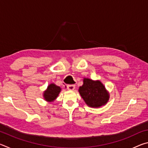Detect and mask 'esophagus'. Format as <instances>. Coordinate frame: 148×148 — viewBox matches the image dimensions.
<instances>
[{"instance_id":"obj_1","label":"esophagus","mask_w":148,"mask_h":148,"mask_svg":"<svg viewBox=\"0 0 148 148\" xmlns=\"http://www.w3.org/2000/svg\"><path fill=\"white\" fill-rule=\"evenodd\" d=\"M74 89H75L74 85H69V86H67V89L69 90V91H73Z\"/></svg>"}]
</instances>
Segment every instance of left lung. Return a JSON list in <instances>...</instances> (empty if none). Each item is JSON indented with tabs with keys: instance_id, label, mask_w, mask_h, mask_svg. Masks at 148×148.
Returning a JSON list of instances; mask_svg holds the SVG:
<instances>
[{
	"instance_id": "8db88e82",
	"label": "left lung",
	"mask_w": 148,
	"mask_h": 148,
	"mask_svg": "<svg viewBox=\"0 0 148 148\" xmlns=\"http://www.w3.org/2000/svg\"><path fill=\"white\" fill-rule=\"evenodd\" d=\"M84 84L79 87L78 91L87 106L100 108L109 101L110 94L100 80H92L84 77Z\"/></svg>"
}]
</instances>
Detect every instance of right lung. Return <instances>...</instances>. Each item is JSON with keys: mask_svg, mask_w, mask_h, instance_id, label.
Masks as SVG:
<instances>
[{"mask_svg": "<svg viewBox=\"0 0 148 148\" xmlns=\"http://www.w3.org/2000/svg\"><path fill=\"white\" fill-rule=\"evenodd\" d=\"M61 91V88L59 86H57L54 83L50 84L43 92L44 99L48 102H53L59 96Z\"/></svg>", "mask_w": 148, "mask_h": 148, "instance_id": "add662e5", "label": "right lung"}]
</instances>
